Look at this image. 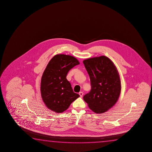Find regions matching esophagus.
I'll return each mask as SVG.
<instances>
[{"mask_svg": "<svg viewBox=\"0 0 152 152\" xmlns=\"http://www.w3.org/2000/svg\"><path fill=\"white\" fill-rule=\"evenodd\" d=\"M79 94L80 97H82L83 96V92H80V93H79Z\"/></svg>", "mask_w": 152, "mask_h": 152, "instance_id": "obj_1", "label": "esophagus"}]
</instances>
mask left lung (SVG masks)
I'll return each mask as SVG.
<instances>
[{"instance_id":"8db88e82","label":"left lung","mask_w":152,"mask_h":152,"mask_svg":"<svg viewBox=\"0 0 152 152\" xmlns=\"http://www.w3.org/2000/svg\"><path fill=\"white\" fill-rule=\"evenodd\" d=\"M89 75L91 89L83 96L91 110L103 113L112 107L121 93V81L113 62L105 56L96 57L83 61Z\"/></svg>"}]
</instances>
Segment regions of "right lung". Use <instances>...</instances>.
<instances>
[{
  "label": "right lung",
  "instance_id": "right-lung-1",
  "mask_svg": "<svg viewBox=\"0 0 152 152\" xmlns=\"http://www.w3.org/2000/svg\"><path fill=\"white\" fill-rule=\"evenodd\" d=\"M80 64L70 55L58 54L49 61L41 77V97L48 108L56 113H62L71 104L80 97L73 92L66 79L67 73Z\"/></svg>",
  "mask_w": 152,
  "mask_h": 152
}]
</instances>
